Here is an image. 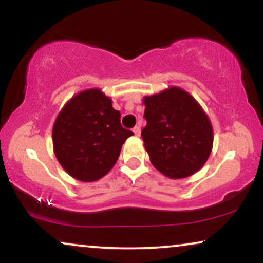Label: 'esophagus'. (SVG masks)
I'll use <instances>...</instances> for the list:
<instances>
[{"label": "esophagus", "mask_w": 263, "mask_h": 263, "mask_svg": "<svg viewBox=\"0 0 263 263\" xmlns=\"http://www.w3.org/2000/svg\"><path fill=\"white\" fill-rule=\"evenodd\" d=\"M134 134H135V136H140V134H141V128L138 127V126H136V127L134 128Z\"/></svg>", "instance_id": "1"}]
</instances>
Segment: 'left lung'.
<instances>
[{"label": "left lung", "instance_id": "obj_1", "mask_svg": "<svg viewBox=\"0 0 263 263\" xmlns=\"http://www.w3.org/2000/svg\"><path fill=\"white\" fill-rule=\"evenodd\" d=\"M142 140L151 163L165 177L182 179L203 168L213 149V126L199 102L178 86L144 96Z\"/></svg>", "mask_w": 263, "mask_h": 263}]
</instances>
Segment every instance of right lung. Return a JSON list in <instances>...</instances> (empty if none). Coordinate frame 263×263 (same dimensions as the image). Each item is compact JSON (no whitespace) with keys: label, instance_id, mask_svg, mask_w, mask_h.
Here are the masks:
<instances>
[{"label":"right lung","instance_id":"1","mask_svg":"<svg viewBox=\"0 0 263 263\" xmlns=\"http://www.w3.org/2000/svg\"><path fill=\"white\" fill-rule=\"evenodd\" d=\"M121 114L100 89L74 95L63 106L53 126L54 155L69 176L95 182L119 159L122 144L134 132L120 122Z\"/></svg>","mask_w":263,"mask_h":263}]
</instances>
